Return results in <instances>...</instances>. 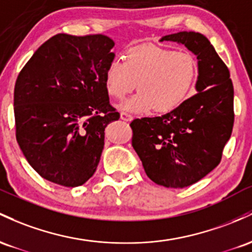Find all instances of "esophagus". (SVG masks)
I'll use <instances>...</instances> for the list:
<instances>
[{"label": "esophagus", "instance_id": "esophagus-1", "mask_svg": "<svg viewBox=\"0 0 252 252\" xmlns=\"http://www.w3.org/2000/svg\"><path fill=\"white\" fill-rule=\"evenodd\" d=\"M120 119H121V120H124V121H131L133 118H132V115H129L128 113L121 112L120 113Z\"/></svg>", "mask_w": 252, "mask_h": 252}]
</instances>
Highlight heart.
Returning <instances> with one entry per match:
<instances>
[{
	"instance_id": "1",
	"label": "heart",
	"mask_w": 252,
	"mask_h": 252,
	"mask_svg": "<svg viewBox=\"0 0 252 252\" xmlns=\"http://www.w3.org/2000/svg\"><path fill=\"white\" fill-rule=\"evenodd\" d=\"M197 76V65L187 52L143 45L131 49L126 59L114 58L104 72V87L115 98L137 88L139 93L120 104L124 111L171 112L187 100Z\"/></svg>"
}]
</instances>
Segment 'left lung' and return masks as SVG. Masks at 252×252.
<instances>
[{"label":"left lung","instance_id":"obj_1","mask_svg":"<svg viewBox=\"0 0 252 252\" xmlns=\"http://www.w3.org/2000/svg\"><path fill=\"white\" fill-rule=\"evenodd\" d=\"M196 56L191 96L174 111L135 119L132 146L146 175L166 188H185L217 168L233 127V84L227 66L206 36L195 32L164 35Z\"/></svg>","mask_w":252,"mask_h":252}]
</instances>
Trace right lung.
Returning a JSON list of instances; mask_svg holds the SVG:
<instances>
[{
  "label": "right lung",
  "mask_w": 252,
  "mask_h": 252,
  "mask_svg": "<svg viewBox=\"0 0 252 252\" xmlns=\"http://www.w3.org/2000/svg\"><path fill=\"white\" fill-rule=\"evenodd\" d=\"M113 47L107 35L61 33L45 41L19 73L16 140L30 165L50 182L78 187L96 171L104 128L120 118L104 87Z\"/></svg>",
  "instance_id": "1"
}]
</instances>
